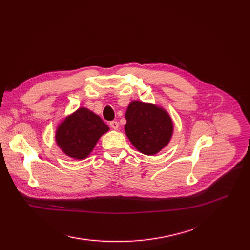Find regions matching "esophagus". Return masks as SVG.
I'll list each match as a JSON object with an SVG mask.
<instances>
[{"label": "esophagus", "mask_w": 250, "mask_h": 250, "mask_svg": "<svg viewBox=\"0 0 250 250\" xmlns=\"http://www.w3.org/2000/svg\"><path fill=\"white\" fill-rule=\"evenodd\" d=\"M109 125H110V127L112 128V129H114V130H116V129H118V123L117 122H115V121H113V122H110L109 123Z\"/></svg>", "instance_id": "1"}]
</instances>
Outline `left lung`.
I'll use <instances>...</instances> for the list:
<instances>
[{
    "instance_id": "8db88e82",
    "label": "left lung",
    "mask_w": 250,
    "mask_h": 250,
    "mask_svg": "<svg viewBox=\"0 0 250 250\" xmlns=\"http://www.w3.org/2000/svg\"><path fill=\"white\" fill-rule=\"evenodd\" d=\"M125 120V135L143 154L155 155L171 140L173 122L169 113L156 104L132 101L127 106Z\"/></svg>"
}]
</instances>
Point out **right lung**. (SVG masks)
I'll use <instances>...</instances> for the list:
<instances>
[{
  "label": "right lung",
  "mask_w": 250,
  "mask_h": 250,
  "mask_svg": "<svg viewBox=\"0 0 250 250\" xmlns=\"http://www.w3.org/2000/svg\"><path fill=\"white\" fill-rule=\"evenodd\" d=\"M108 130L109 127L100 116L88 108L80 107L58 125L56 142L70 158L83 160L93 151L100 137Z\"/></svg>",
  "instance_id": "add662e5"
}]
</instances>
